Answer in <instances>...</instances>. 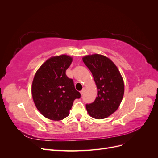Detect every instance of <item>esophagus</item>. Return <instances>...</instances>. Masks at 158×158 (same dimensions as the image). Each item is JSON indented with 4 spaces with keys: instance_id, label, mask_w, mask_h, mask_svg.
<instances>
[{
    "instance_id": "34e87169",
    "label": "esophagus",
    "mask_w": 158,
    "mask_h": 158,
    "mask_svg": "<svg viewBox=\"0 0 158 158\" xmlns=\"http://www.w3.org/2000/svg\"><path fill=\"white\" fill-rule=\"evenodd\" d=\"M85 88H83V89L81 90V92H80V93H81V94H84V92H85Z\"/></svg>"
}]
</instances>
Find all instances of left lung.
<instances>
[{
	"label": "left lung",
	"mask_w": 158,
	"mask_h": 158,
	"mask_svg": "<svg viewBox=\"0 0 158 158\" xmlns=\"http://www.w3.org/2000/svg\"><path fill=\"white\" fill-rule=\"evenodd\" d=\"M92 72L98 88L95 101L85 105L89 115L103 119L111 115L118 108L124 95V82L117 66L107 57L95 54L82 59Z\"/></svg>",
	"instance_id": "1"
}]
</instances>
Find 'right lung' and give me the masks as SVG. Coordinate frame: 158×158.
Wrapping results in <instances>:
<instances>
[{
	"label": "right lung",
	"mask_w": 158,
	"mask_h": 158,
	"mask_svg": "<svg viewBox=\"0 0 158 158\" xmlns=\"http://www.w3.org/2000/svg\"><path fill=\"white\" fill-rule=\"evenodd\" d=\"M72 61L73 59L65 55L51 57L41 66L33 78V102L43 115L51 120L68 117L74 101L81 97L73 80L66 74Z\"/></svg>",
	"instance_id": "obj_1"
}]
</instances>
